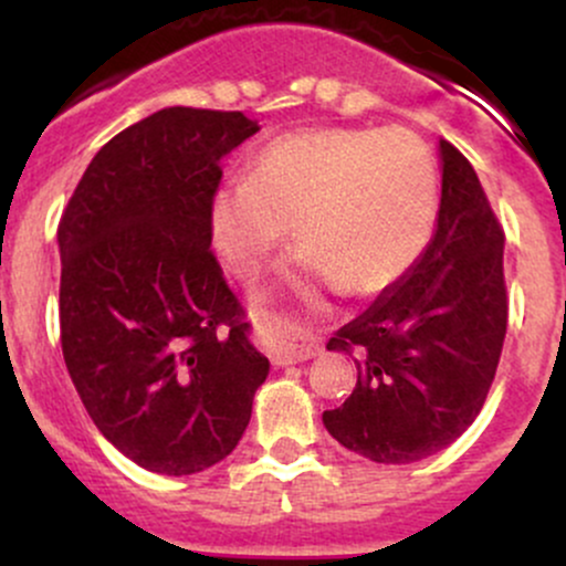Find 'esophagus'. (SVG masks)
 I'll list each match as a JSON object with an SVG mask.
<instances>
[{"instance_id": "esophagus-1", "label": "esophagus", "mask_w": 566, "mask_h": 566, "mask_svg": "<svg viewBox=\"0 0 566 566\" xmlns=\"http://www.w3.org/2000/svg\"><path fill=\"white\" fill-rule=\"evenodd\" d=\"M265 340H269V354L271 361L276 367L297 365V361H308L319 354L322 346L316 337L305 333H292V329L274 327V324H265Z\"/></svg>"}]
</instances>
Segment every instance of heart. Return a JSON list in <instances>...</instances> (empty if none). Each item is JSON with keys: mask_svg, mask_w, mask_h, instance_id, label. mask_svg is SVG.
I'll list each match as a JSON object with an SVG mask.
<instances>
[{"mask_svg": "<svg viewBox=\"0 0 566 566\" xmlns=\"http://www.w3.org/2000/svg\"><path fill=\"white\" fill-rule=\"evenodd\" d=\"M433 218L437 165L418 135L329 127L269 143L250 180L216 191L210 231L223 263L247 279L292 226L301 274L375 295L415 263Z\"/></svg>", "mask_w": 566, "mask_h": 566, "instance_id": "1", "label": "heart"}]
</instances>
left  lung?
<instances>
[{
    "mask_svg": "<svg viewBox=\"0 0 566 566\" xmlns=\"http://www.w3.org/2000/svg\"><path fill=\"white\" fill-rule=\"evenodd\" d=\"M439 159L431 242L327 343L359 375L324 428L373 463H418L450 447L482 412L505 340L503 229L471 161L447 140Z\"/></svg>",
    "mask_w": 566,
    "mask_h": 566,
    "instance_id": "1",
    "label": "left lung"
}]
</instances>
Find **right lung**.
Listing matches in <instances>:
<instances>
[{"label": "right lung", "mask_w": 566, "mask_h": 566, "mask_svg": "<svg viewBox=\"0 0 566 566\" xmlns=\"http://www.w3.org/2000/svg\"><path fill=\"white\" fill-rule=\"evenodd\" d=\"M242 112L172 106L114 135L61 226V343L84 409L140 469L188 476L242 439L269 359L212 255L220 159Z\"/></svg>", "instance_id": "right-lung-1"}]
</instances>
